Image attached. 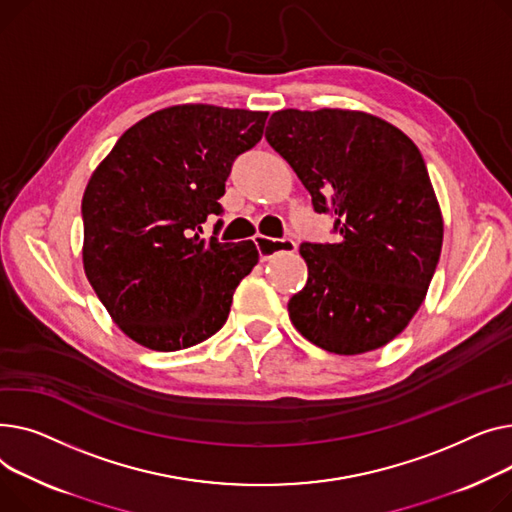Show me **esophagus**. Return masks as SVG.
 Wrapping results in <instances>:
<instances>
[{
    "label": "esophagus",
    "mask_w": 512,
    "mask_h": 512,
    "mask_svg": "<svg viewBox=\"0 0 512 512\" xmlns=\"http://www.w3.org/2000/svg\"><path fill=\"white\" fill-rule=\"evenodd\" d=\"M256 246H258L262 262H268V260H273L275 256L291 254V252L297 250V244L293 242V239H270V237H264V235L256 237Z\"/></svg>",
    "instance_id": "obj_1"
}]
</instances>
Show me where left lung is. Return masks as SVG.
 I'll list each match as a JSON object with an SVG mask.
<instances>
[{
  "label": "left lung",
  "mask_w": 512,
  "mask_h": 512,
  "mask_svg": "<svg viewBox=\"0 0 512 512\" xmlns=\"http://www.w3.org/2000/svg\"><path fill=\"white\" fill-rule=\"evenodd\" d=\"M266 140L291 165L316 213H335L339 242L302 244L308 283L289 304L293 326L337 355L374 351L422 306L444 221L422 153L386 119L353 109H281Z\"/></svg>",
  "instance_id": "8db88e82"
}]
</instances>
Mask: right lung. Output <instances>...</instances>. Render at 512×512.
I'll return each instance as SVG.
<instances>
[{
	"label": "right lung",
	"mask_w": 512,
	"mask_h": 512,
	"mask_svg": "<svg viewBox=\"0 0 512 512\" xmlns=\"http://www.w3.org/2000/svg\"><path fill=\"white\" fill-rule=\"evenodd\" d=\"M266 111L173 105L126 130L82 196V266L119 330L153 351L186 349L225 324L258 262L254 242L204 239L221 215L231 163L260 138Z\"/></svg>",
	"instance_id": "right-lung-1"
}]
</instances>
